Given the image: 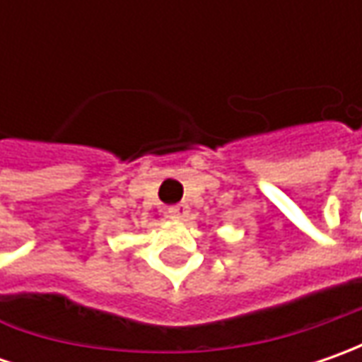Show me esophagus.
<instances>
[{"label":"esophagus","mask_w":362,"mask_h":362,"mask_svg":"<svg viewBox=\"0 0 362 362\" xmlns=\"http://www.w3.org/2000/svg\"><path fill=\"white\" fill-rule=\"evenodd\" d=\"M167 214H169L171 219H185L189 216V207L185 203H177V205L167 209Z\"/></svg>","instance_id":"esophagus-1"}]
</instances>
